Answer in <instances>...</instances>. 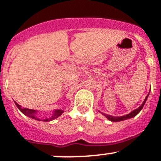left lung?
Listing matches in <instances>:
<instances>
[{"label":"left lung","instance_id":"1","mask_svg":"<svg viewBox=\"0 0 161 161\" xmlns=\"http://www.w3.org/2000/svg\"><path fill=\"white\" fill-rule=\"evenodd\" d=\"M148 95H149V93L148 94V96L145 97V99H144V102L142 103V104H141V106H140L138 108H136V109L133 110V111L131 112L130 113H129V114L127 115H125V116H111V115H108V114H105V113H101L102 115H104V116H105L106 118H107L108 120H111V121L113 122H118V121H122V120H128V119H130V118H132L134 117V116H136V115L138 114V113H140V112L141 111V109L143 108V107H144V104H145L146 101H147V99H148Z\"/></svg>","mask_w":161,"mask_h":161}]
</instances>
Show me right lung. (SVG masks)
Returning a JSON list of instances; mask_svg holds the SVG:
<instances>
[{
    "label": "right lung",
    "instance_id": "obj_1",
    "mask_svg": "<svg viewBox=\"0 0 161 161\" xmlns=\"http://www.w3.org/2000/svg\"><path fill=\"white\" fill-rule=\"evenodd\" d=\"M15 104H16V105H17V107L18 108V109L20 110V111L24 115H25V116H29V117L32 118V119H34V120H36L51 121V120H54V119L57 118L58 116H60V115L64 113V110H62V109H56V110H54V111H53V113H52L53 114H52L49 117L45 118V119H43V120H42V119H40V118L38 117V116H37L38 111H36V110L29 109V108H22L20 104H18L17 103H16V102H15Z\"/></svg>",
    "mask_w": 161,
    "mask_h": 161
}]
</instances>
